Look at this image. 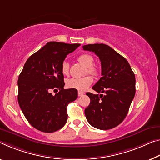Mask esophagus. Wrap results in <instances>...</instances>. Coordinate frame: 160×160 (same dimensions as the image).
I'll use <instances>...</instances> for the list:
<instances>
[{"instance_id":"obj_1","label":"esophagus","mask_w":160,"mask_h":160,"mask_svg":"<svg viewBox=\"0 0 160 160\" xmlns=\"http://www.w3.org/2000/svg\"><path fill=\"white\" fill-rule=\"evenodd\" d=\"M83 94H84V92H81V91H78V97H81V96H82Z\"/></svg>"}]
</instances>
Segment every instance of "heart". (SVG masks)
<instances>
[{"label":"heart","mask_w":160,"mask_h":160,"mask_svg":"<svg viewBox=\"0 0 160 160\" xmlns=\"http://www.w3.org/2000/svg\"><path fill=\"white\" fill-rule=\"evenodd\" d=\"M78 60L83 66L87 67V73L97 77L99 74V68L94 66V58L88 53H83L78 57ZM61 73L64 76L69 73V64L66 61H63L61 67ZM93 82V78L91 76H87L83 78H71L66 80V86L69 88H76L78 91H84L89 87Z\"/></svg>","instance_id":"b5f03b06"}]
</instances>
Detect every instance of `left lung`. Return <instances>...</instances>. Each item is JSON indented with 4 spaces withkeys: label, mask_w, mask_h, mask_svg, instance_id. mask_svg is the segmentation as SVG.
I'll return each mask as SVG.
<instances>
[{
    "label": "left lung",
    "mask_w": 160,
    "mask_h": 160,
    "mask_svg": "<svg viewBox=\"0 0 160 160\" xmlns=\"http://www.w3.org/2000/svg\"><path fill=\"white\" fill-rule=\"evenodd\" d=\"M83 49L99 56L102 77L92 88L104 93L99 96L87 93L90 104L85 109L86 117L95 128L112 129L121 124L128 113L136 92L135 75L126 58L106 44H88Z\"/></svg>",
    "instance_id": "obj_1"
}]
</instances>
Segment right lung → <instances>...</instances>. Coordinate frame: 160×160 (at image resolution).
I'll return each instance as SVG.
<instances>
[{
	"label": "right lung",
	"instance_id": "add662e5",
	"mask_svg": "<svg viewBox=\"0 0 160 160\" xmlns=\"http://www.w3.org/2000/svg\"><path fill=\"white\" fill-rule=\"evenodd\" d=\"M80 46L51 41L28 58L18 81V101L24 116L39 131L51 133L67 121V105L77 99L76 88L64 89L61 67ZM60 91L53 95L50 92Z\"/></svg>",
	"mask_w": 160,
	"mask_h": 160
}]
</instances>
